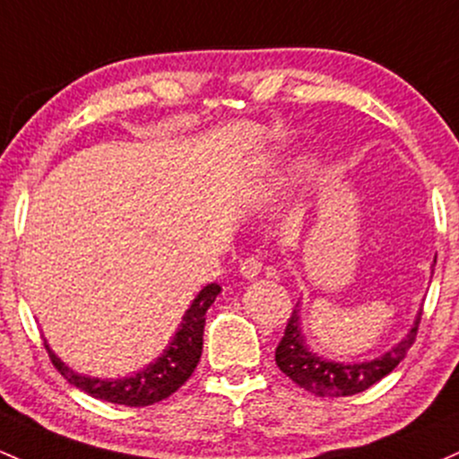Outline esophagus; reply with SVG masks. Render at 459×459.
<instances>
[{
  "label": "esophagus",
  "mask_w": 459,
  "mask_h": 459,
  "mask_svg": "<svg viewBox=\"0 0 459 459\" xmlns=\"http://www.w3.org/2000/svg\"><path fill=\"white\" fill-rule=\"evenodd\" d=\"M239 272H241V276H244V279L253 281V279H256V276L261 274V261L255 259V256H250V259L241 261Z\"/></svg>",
  "instance_id": "esophagus-1"
}]
</instances>
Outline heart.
Returning a JSON list of instances; mask_svg holds the SVG:
<instances>
[{"instance_id":"b5f03b06","label":"heart","mask_w":459,"mask_h":459,"mask_svg":"<svg viewBox=\"0 0 459 459\" xmlns=\"http://www.w3.org/2000/svg\"><path fill=\"white\" fill-rule=\"evenodd\" d=\"M274 191H276V185H268V187H265L264 191H261V198H265V200H268V198H272V195H274Z\"/></svg>"}]
</instances>
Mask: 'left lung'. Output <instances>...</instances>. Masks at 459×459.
<instances>
[{
  "label": "left lung",
  "instance_id": "left-lung-1",
  "mask_svg": "<svg viewBox=\"0 0 459 459\" xmlns=\"http://www.w3.org/2000/svg\"><path fill=\"white\" fill-rule=\"evenodd\" d=\"M436 265V259H434ZM431 265V268H434ZM434 272V270H431ZM303 303H296L291 318L285 326V335L281 337L276 346V366L294 381L296 385L305 387L307 392L316 396H351L357 392L368 390L377 381L390 375L396 366L405 359L407 351L414 344L418 322H420L422 311H418L414 325L410 326L405 335L390 346L384 355L372 357L366 361H335L326 359L320 352H316L307 342L303 333V316H300Z\"/></svg>",
  "mask_w": 459,
  "mask_h": 459
}]
</instances>
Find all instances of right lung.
<instances>
[{
	"label": "right lung",
	"mask_w": 459,
	"mask_h": 459,
	"mask_svg": "<svg viewBox=\"0 0 459 459\" xmlns=\"http://www.w3.org/2000/svg\"><path fill=\"white\" fill-rule=\"evenodd\" d=\"M221 287L218 283H209L198 291L191 300L189 309L183 314L178 329L165 346L163 352L150 361L148 366L133 372L128 377H117V379H100V377H89L82 372L69 368L63 359L49 349L45 342L52 364L56 366L60 375L78 390L87 392L89 396L100 401L115 403V405L128 407H145L172 396L185 381L189 379L191 372L198 366L200 355H203V335H204V314L209 307L215 303Z\"/></svg>",
	"instance_id": "right-lung-1"
}]
</instances>
